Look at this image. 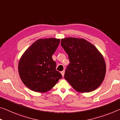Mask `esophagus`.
I'll return each instance as SVG.
<instances>
[{
	"label": "esophagus",
	"instance_id": "obj_1",
	"mask_svg": "<svg viewBox=\"0 0 120 120\" xmlns=\"http://www.w3.org/2000/svg\"><path fill=\"white\" fill-rule=\"evenodd\" d=\"M61 75L62 76H64V71H62L61 72Z\"/></svg>",
	"mask_w": 120,
	"mask_h": 120
}]
</instances>
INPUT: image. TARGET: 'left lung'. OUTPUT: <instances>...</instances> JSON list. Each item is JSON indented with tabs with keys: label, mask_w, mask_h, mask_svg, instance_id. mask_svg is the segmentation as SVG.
I'll list each match as a JSON object with an SVG mask.
<instances>
[{
	"label": "left lung",
	"mask_w": 120,
	"mask_h": 120,
	"mask_svg": "<svg viewBox=\"0 0 120 120\" xmlns=\"http://www.w3.org/2000/svg\"><path fill=\"white\" fill-rule=\"evenodd\" d=\"M61 45L70 61L65 79L79 92L97 89L104 81L106 70L104 57L98 49L86 40L74 37L61 39Z\"/></svg>",
	"instance_id": "1"
}]
</instances>
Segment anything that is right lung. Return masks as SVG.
<instances>
[{"label": "right lung", "mask_w": 120, "mask_h": 120, "mask_svg": "<svg viewBox=\"0 0 120 120\" xmlns=\"http://www.w3.org/2000/svg\"><path fill=\"white\" fill-rule=\"evenodd\" d=\"M60 41L54 38L38 39L20 58L19 75L24 84L30 90L46 92L62 78L61 74L56 70V62L52 59Z\"/></svg>", "instance_id": "right-lung-1"}]
</instances>
